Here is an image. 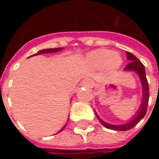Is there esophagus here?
I'll list each match as a JSON object with an SVG mask.
<instances>
[{"mask_svg": "<svg viewBox=\"0 0 159 159\" xmlns=\"http://www.w3.org/2000/svg\"><path fill=\"white\" fill-rule=\"evenodd\" d=\"M84 84L87 86H90V85H92V81L90 79H86L84 81Z\"/></svg>", "mask_w": 159, "mask_h": 159, "instance_id": "1", "label": "esophagus"}]
</instances>
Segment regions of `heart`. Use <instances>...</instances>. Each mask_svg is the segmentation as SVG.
<instances>
[{
    "label": "heart",
    "mask_w": 159,
    "mask_h": 159,
    "mask_svg": "<svg viewBox=\"0 0 159 159\" xmlns=\"http://www.w3.org/2000/svg\"><path fill=\"white\" fill-rule=\"evenodd\" d=\"M89 62L93 66L100 67L106 65L107 69L114 70L119 68L123 62L122 57L117 52H111L107 49H97L88 56Z\"/></svg>",
    "instance_id": "obj_1"
}]
</instances>
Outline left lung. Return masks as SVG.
<instances>
[{
    "mask_svg": "<svg viewBox=\"0 0 159 159\" xmlns=\"http://www.w3.org/2000/svg\"><path fill=\"white\" fill-rule=\"evenodd\" d=\"M126 54L127 59H129L130 62L127 65L126 67H125V70H134V71H136L139 76H140V81H141V83H142L143 98H142V101H141L140 109L138 111L137 114H135V117L133 120H131L129 123H125V124H123V125H112V124L105 123L95 113L97 118L99 119L100 123L104 127H106L107 129H110L117 130V131H126V130L131 129L132 128L135 126L137 123L145 117V115L147 113L148 100H149V87H148V82H147V76H146V70H145V67H144L143 64L140 62V60L137 59L134 54H132L131 52H126Z\"/></svg>",
    "mask_w": 159,
    "mask_h": 159,
    "instance_id": "8db88e82",
    "label": "left lung"
}]
</instances>
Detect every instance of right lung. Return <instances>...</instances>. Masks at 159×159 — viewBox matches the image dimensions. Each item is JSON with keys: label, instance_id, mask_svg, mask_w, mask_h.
<instances>
[{"label": "right lung", "instance_id": "right-lung-1", "mask_svg": "<svg viewBox=\"0 0 159 159\" xmlns=\"http://www.w3.org/2000/svg\"><path fill=\"white\" fill-rule=\"evenodd\" d=\"M61 48H48V49H43V50H41L39 52L36 53V54H33V55H38V54H41V53H48V52H58V51H60L61 50ZM64 129V128H63ZM62 129V130H63Z\"/></svg>", "mask_w": 159, "mask_h": 159}]
</instances>
